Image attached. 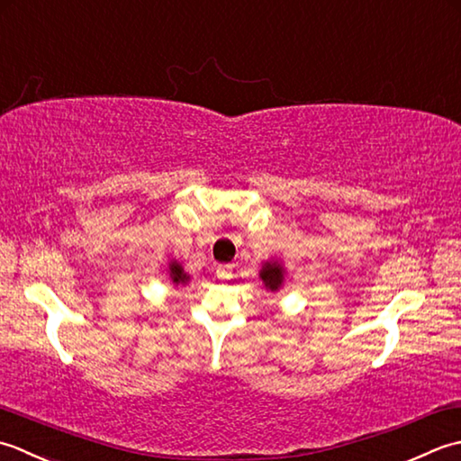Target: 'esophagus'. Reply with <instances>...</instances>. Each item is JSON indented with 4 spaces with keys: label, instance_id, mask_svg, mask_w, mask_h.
Masks as SVG:
<instances>
[{
    "label": "esophagus",
    "instance_id": "1",
    "mask_svg": "<svg viewBox=\"0 0 461 461\" xmlns=\"http://www.w3.org/2000/svg\"><path fill=\"white\" fill-rule=\"evenodd\" d=\"M217 276H219V278H222V280L230 278V276H232V268H230V265H221V267L217 268Z\"/></svg>",
    "mask_w": 461,
    "mask_h": 461
}]
</instances>
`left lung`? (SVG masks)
Returning a JSON list of instances; mask_svg holds the SVG:
<instances>
[{
    "mask_svg": "<svg viewBox=\"0 0 461 461\" xmlns=\"http://www.w3.org/2000/svg\"><path fill=\"white\" fill-rule=\"evenodd\" d=\"M260 278L268 290H278L285 280L283 268H280V265H276V262H272V265L270 262H267V265L260 270Z\"/></svg>",
    "mask_w": 461,
    "mask_h": 461,
    "instance_id": "8db88e82",
    "label": "left lung"
}]
</instances>
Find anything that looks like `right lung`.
I'll return each mask as SVG.
<instances>
[{"label": "right lung", "mask_w": 461, "mask_h": 461, "mask_svg": "<svg viewBox=\"0 0 461 461\" xmlns=\"http://www.w3.org/2000/svg\"><path fill=\"white\" fill-rule=\"evenodd\" d=\"M171 278H173V283H186V280H189V276L185 275L183 272V268H181V265H176V262H171Z\"/></svg>", "instance_id": "1"}]
</instances>
